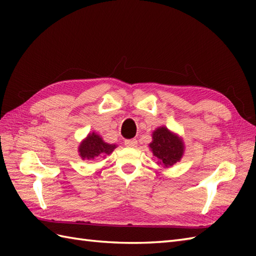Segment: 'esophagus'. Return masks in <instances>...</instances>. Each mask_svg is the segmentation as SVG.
<instances>
[{
	"label": "esophagus",
	"mask_w": 256,
	"mask_h": 256,
	"mask_svg": "<svg viewBox=\"0 0 256 256\" xmlns=\"http://www.w3.org/2000/svg\"><path fill=\"white\" fill-rule=\"evenodd\" d=\"M124 144L128 146V148H135L138 145V140L136 138H130V140H125Z\"/></svg>",
	"instance_id": "obj_1"
}]
</instances>
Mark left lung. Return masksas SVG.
<instances>
[{"instance_id": "left-lung-1", "label": "left lung", "mask_w": 256, "mask_h": 256, "mask_svg": "<svg viewBox=\"0 0 256 256\" xmlns=\"http://www.w3.org/2000/svg\"><path fill=\"white\" fill-rule=\"evenodd\" d=\"M150 148L153 150L154 156L166 167L179 162L184 154L182 140L166 128H158L153 133V142L150 144Z\"/></svg>"}]
</instances>
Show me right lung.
Segmentation results:
<instances>
[{
    "label": "right lung",
    "mask_w": 256,
    "mask_h": 256,
    "mask_svg": "<svg viewBox=\"0 0 256 256\" xmlns=\"http://www.w3.org/2000/svg\"><path fill=\"white\" fill-rule=\"evenodd\" d=\"M116 148V145L104 143L99 135L92 133L80 144L79 152L82 160H94L96 157L108 155Z\"/></svg>",
    "instance_id": "obj_1"
}]
</instances>
